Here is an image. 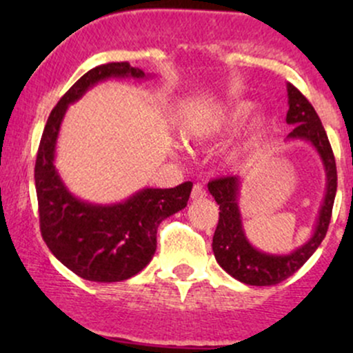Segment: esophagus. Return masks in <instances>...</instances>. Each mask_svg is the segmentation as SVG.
Segmentation results:
<instances>
[{
    "mask_svg": "<svg viewBox=\"0 0 353 353\" xmlns=\"http://www.w3.org/2000/svg\"><path fill=\"white\" fill-rule=\"evenodd\" d=\"M202 197H205L204 185L196 184L192 188V192H190V199H192V201H199V199H202Z\"/></svg>",
    "mask_w": 353,
    "mask_h": 353,
    "instance_id": "1",
    "label": "esophagus"
}]
</instances>
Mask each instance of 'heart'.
<instances>
[{
    "label": "heart",
    "mask_w": 353,
    "mask_h": 353,
    "mask_svg": "<svg viewBox=\"0 0 353 353\" xmlns=\"http://www.w3.org/2000/svg\"><path fill=\"white\" fill-rule=\"evenodd\" d=\"M255 104L252 101H236V103L229 104L224 109L216 112V114L201 117V119L192 121L184 131V137L194 144H205L212 143V141L221 139V137L230 136L237 132L247 123L252 112L255 111ZM269 128V117L264 114L255 116L247 129V136L244 144L237 148L232 152V159L241 156L247 145H250L254 141H257Z\"/></svg>",
    "instance_id": "heart-1"
}]
</instances>
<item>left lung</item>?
Wrapping results in <instances>:
<instances>
[{
  "label": "left lung",
  "instance_id": "1",
  "mask_svg": "<svg viewBox=\"0 0 353 353\" xmlns=\"http://www.w3.org/2000/svg\"><path fill=\"white\" fill-rule=\"evenodd\" d=\"M287 98H289V111H287L285 121L287 124L292 125L287 141L309 143L319 154L320 163L325 171V194L320 204L312 236L289 254H272L257 249L250 244L245 236L244 221H242V212L239 208L242 177H221L208 184L209 192L212 194L221 210L217 229L212 237V250L216 261L225 272L247 285H274L289 279L309 261L310 255L322 244L329 229L332 208H334L335 192H337L335 157L319 114L305 99V96L292 84H287Z\"/></svg>",
  "mask_w": 353,
  "mask_h": 353
}]
</instances>
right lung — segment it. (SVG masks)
Wrapping results in <instances>:
<instances>
[{
  "label": "right lung",
  "mask_w": 353,
  "mask_h": 353,
  "mask_svg": "<svg viewBox=\"0 0 353 353\" xmlns=\"http://www.w3.org/2000/svg\"><path fill=\"white\" fill-rule=\"evenodd\" d=\"M129 63H109L81 76L52 109L34 165L41 236L56 259L91 282H121L151 262L157 228L188 205L192 182L177 188H144L114 204H94L74 196L56 169V144L70 104L108 79H148Z\"/></svg>",
  "instance_id": "right-lung-1"
}]
</instances>
